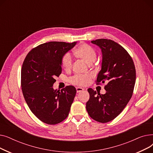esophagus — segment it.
Wrapping results in <instances>:
<instances>
[{
	"label": "esophagus",
	"mask_w": 153,
	"mask_h": 153,
	"mask_svg": "<svg viewBox=\"0 0 153 153\" xmlns=\"http://www.w3.org/2000/svg\"><path fill=\"white\" fill-rule=\"evenodd\" d=\"M84 89H83V88L82 87H76V91H77V93H79V92H81L82 91H83Z\"/></svg>",
	"instance_id": "obj_1"
}]
</instances>
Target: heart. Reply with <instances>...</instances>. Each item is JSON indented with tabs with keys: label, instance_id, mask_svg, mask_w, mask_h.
<instances>
[{
	"label": "heart",
	"instance_id": "1",
	"mask_svg": "<svg viewBox=\"0 0 153 153\" xmlns=\"http://www.w3.org/2000/svg\"><path fill=\"white\" fill-rule=\"evenodd\" d=\"M78 58L85 61L87 64L94 62L97 57L94 48L85 43L80 45L74 51ZM61 64L65 70H69L72 66V58L69 53L64 54L61 58ZM92 78L91 74H76L71 77L69 81L71 84L78 85H85L89 82Z\"/></svg>",
	"mask_w": 153,
	"mask_h": 153
}]
</instances>
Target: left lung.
<instances>
[{"instance_id":"1","label":"left lung","mask_w":153,"mask_h":153,"mask_svg":"<svg viewBox=\"0 0 153 153\" xmlns=\"http://www.w3.org/2000/svg\"><path fill=\"white\" fill-rule=\"evenodd\" d=\"M91 43L102 51V68L96 82L107 83L104 87L106 93L100 94L91 88L88 89L90 98L86 103V109L95 121L107 123L121 113L131 98L136 69L130 55L113 40L102 38Z\"/></svg>"}]
</instances>
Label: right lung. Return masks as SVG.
Segmentation results:
<instances>
[{"label":"right lung","instance_id":"right-lung-1","mask_svg":"<svg viewBox=\"0 0 153 153\" xmlns=\"http://www.w3.org/2000/svg\"><path fill=\"white\" fill-rule=\"evenodd\" d=\"M77 42H51L31 50L23 61L21 86L30 110L42 122L58 124L65 120L76 94V88L66 86L61 90L53 87L56 76L62 71L61 58Z\"/></svg>","mask_w":153,"mask_h":153}]
</instances>
